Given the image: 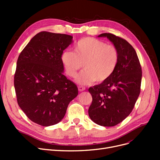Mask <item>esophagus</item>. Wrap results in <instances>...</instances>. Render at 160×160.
<instances>
[{
    "mask_svg": "<svg viewBox=\"0 0 160 160\" xmlns=\"http://www.w3.org/2000/svg\"><path fill=\"white\" fill-rule=\"evenodd\" d=\"M78 89L79 91H83L85 90V88H84V87H83V86H79Z\"/></svg>",
    "mask_w": 160,
    "mask_h": 160,
    "instance_id": "1",
    "label": "esophagus"
}]
</instances>
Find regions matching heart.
Returning a JSON list of instances; mask_svg holds the SVG:
<instances>
[{
    "instance_id": "1",
    "label": "heart",
    "mask_w": 160,
    "mask_h": 160,
    "mask_svg": "<svg viewBox=\"0 0 160 160\" xmlns=\"http://www.w3.org/2000/svg\"><path fill=\"white\" fill-rule=\"evenodd\" d=\"M74 52L66 51L61 56L67 75L76 77L83 64L85 69L77 77L80 85L90 84L95 81L102 83L113 75L117 68L119 53L112 45L93 37H85L77 42Z\"/></svg>"
}]
</instances>
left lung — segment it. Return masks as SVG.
Listing matches in <instances>:
<instances>
[{
	"label": "left lung",
	"mask_w": 160,
	"mask_h": 160,
	"mask_svg": "<svg viewBox=\"0 0 160 160\" xmlns=\"http://www.w3.org/2000/svg\"><path fill=\"white\" fill-rule=\"evenodd\" d=\"M119 53L117 68L107 81L89 89L92 103L89 118L98 125L115 126L132 112L140 93L142 71L133 47L123 38L111 33H102Z\"/></svg>",
	"instance_id": "left-lung-1"
}]
</instances>
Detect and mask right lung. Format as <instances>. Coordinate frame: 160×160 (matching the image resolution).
Wrapping results in <instances>:
<instances>
[{"label": "right lung", "instance_id": "right-lung-1", "mask_svg": "<svg viewBox=\"0 0 160 160\" xmlns=\"http://www.w3.org/2000/svg\"><path fill=\"white\" fill-rule=\"evenodd\" d=\"M65 34L42 31L34 36L19 55L14 85L19 107L27 118L42 126L62 119L77 85L63 75V51L72 41Z\"/></svg>", "mask_w": 160, "mask_h": 160}]
</instances>
